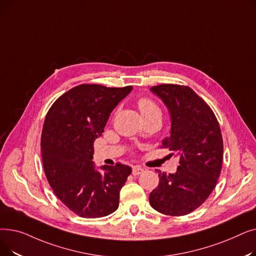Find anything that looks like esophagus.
I'll use <instances>...</instances> for the list:
<instances>
[{
    "label": "esophagus",
    "instance_id": "esophagus-1",
    "mask_svg": "<svg viewBox=\"0 0 256 256\" xmlns=\"http://www.w3.org/2000/svg\"><path fill=\"white\" fill-rule=\"evenodd\" d=\"M143 172H144V169L142 167H140V166H134L132 174V176H139V174H141Z\"/></svg>",
    "mask_w": 256,
    "mask_h": 256
}]
</instances>
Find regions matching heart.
<instances>
[{"instance_id":"heart-1","label":"heart","mask_w":256,"mask_h":256,"mask_svg":"<svg viewBox=\"0 0 256 256\" xmlns=\"http://www.w3.org/2000/svg\"><path fill=\"white\" fill-rule=\"evenodd\" d=\"M138 106H139V110L143 117L150 116V115L162 116V112H160V109L158 108V106L154 102H152V100L147 98H139Z\"/></svg>"}]
</instances>
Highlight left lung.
<instances>
[{
	"label": "left lung",
	"instance_id": "8db88e82",
	"mask_svg": "<svg viewBox=\"0 0 256 256\" xmlns=\"http://www.w3.org/2000/svg\"><path fill=\"white\" fill-rule=\"evenodd\" d=\"M150 90L168 108L170 136L163 146L180 154L176 173L158 171L150 206L168 216H184L199 208L217 184L223 158L218 120L208 104L188 86L162 84Z\"/></svg>",
	"mask_w": 256,
	"mask_h": 256
}]
</instances>
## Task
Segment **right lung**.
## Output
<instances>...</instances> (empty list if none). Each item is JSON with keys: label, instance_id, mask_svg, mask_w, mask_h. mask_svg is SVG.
<instances>
[{"label": "right lung", "instance_id": "1", "mask_svg": "<svg viewBox=\"0 0 256 256\" xmlns=\"http://www.w3.org/2000/svg\"><path fill=\"white\" fill-rule=\"evenodd\" d=\"M132 89L78 85L62 94L46 116L40 146L46 180L80 217L100 218L118 208L119 192L132 168L118 163L98 171L92 162L93 143Z\"/></svg>", "mask_w": 256, "mask_h": 256}]
</instances>
